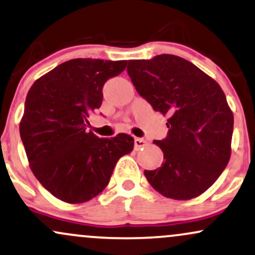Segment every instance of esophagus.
<instances>
[{
	"label": "esophagus",
	"instance_id": "obj_1",
	"mask_svg": "<svg viewBox=\"0 0 255 255\" xmlns=\"http://www.w3.org/2000/svg\"><path fill=\"white\" fill-rule=\"evenodd\" d=\"M145 145H146L145 139L138 138V137H137V138H134V149H136V150H139L140 148H143V146H145Z\"/></svg>",
	"mask_w": 255,
	"mask_h": 255
}]
</instances>
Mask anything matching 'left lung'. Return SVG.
<instances>
[{"mask_svg":"<svg viewBox=\"0 0 255 255\" xmlns=\"http://www.w3.org/2000/svg\"><path fill=\"white\" fill-rule=\"evenodd\" d=\"M136 91L152 109L168 115V133L154 140L163 162L144 170L149 184L167 198L198 197L222 174L232 154L234 116L220 85L186 59L158 55L128 61Z\"/></svg>","mask_w":255,"mask_h":255,"instance_id":"obj_1","label":"left lung"}]
</instances>
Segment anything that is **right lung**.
<instances>
[{
  "label": "right lung",
  "mask_w": 255,
  "mask_h": 255,
  "mask_svg": "<svg viewBox=\"0 0 255 255\" xmlns=\"http://www.w3.org/2000/svg\"><path fill=\"white\" fill-rule=\"evenodd\" d=\"M127 61L76 58L62 63L27 93L20 137L33 174L56 198L79 204L109 185L117 161L133 149L130 134L99 138L87 131L107 80Z\"/></svg>",
  "instance_id": "1"
}]
</instances>
